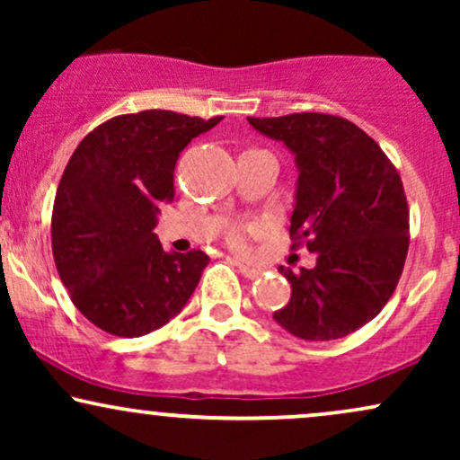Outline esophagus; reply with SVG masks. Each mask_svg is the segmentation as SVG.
<instances>
[{"mask_svg":"<svg viewBox=\"0 0 460 460\" xmlns=\"http://www.w3.org/2000/svg\"><path fill=\"white\" fill-rule=\"evenodd\" d=\"M234 263L237 266V270L244 274L246 279H257L261 274V268H255V266H248V263L240 261V260H234Z\"/></svg>","mask_w":460,"mask_h":460,"instance_id":"esophagus-1","label":"esophagus"}]
</instances>
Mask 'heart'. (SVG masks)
I'll use <instances>...</instances> for the list:
<instances>
[{"instance_id": "heart-1", "label": "heart", "mask_w": 460, "mask_h": 460, "mask_svg": "<svg viewBox=\"0 0 460 460\" xmlns=\"http://www.w3.org/2000/svg\"><path fill=\"white\" fill-rule=\"evenodd\" d=\"M226 242L234 248H244V231H242V226H234V229L226 234Z\"/></svg>"}]
</instances>
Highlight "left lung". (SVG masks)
I'll return each instance as SVG.
<instances>
[{"label":"left lung","mask_w":460,"mask_h":460,"mask_svg":"<svg viewBox=\"0 0 460 460\" xmlns=\"http://www.w3.org/2000/svg\"><path fill=\"white\" fill-rule=\"evenodd\" d=\"M248 123L283 140L298 164L292 248L315 268H279L292 298L274 320L300 340L329 341L376 318L392 298L409 252V203L398 168L361 128L324 112Z\"/></svg>","instance_id":"8db88e82"}]
</instances>
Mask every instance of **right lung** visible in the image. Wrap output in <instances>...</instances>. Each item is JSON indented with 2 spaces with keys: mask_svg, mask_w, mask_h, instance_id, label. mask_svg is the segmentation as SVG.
<instances>
[{
  "mask_svg": "<svg viewBox=\"0 0 460 460\" xmlns=\"http://www.w3.org/2000/svg\"><path fill=\"white\" fill-rule=\"evenodd\" d=\"M172 110L120 114L73 151L51 212V248L73 305L116 337H140L175 318L209 257L166 252L153 234L188 142L218 125Z\"/></svg>",
  "mask_w": 460,
  "mask_h": 460,
  "instance_id": "obj_1",
  "label": "right lung"
}]
</instances>
